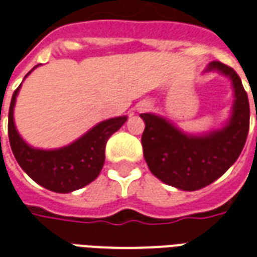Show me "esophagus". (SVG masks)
Returning <instances> with one entry per match:
<instances>
[{
    "label": "esophagus",
    "mask_w": 257,
    "mask_h": 257,
    "mask_svg": "<svg viewBox=\"0 0 257 257\" xmlns=\"http://www.w3.org/2000/svg\"><path fill=\"white\" fill-rule=\"evenodd\" d=\"M150 107H151V104L147 103V102H143V103L139 104V110L140 111H147V110H150Z\"/></svg>",
    "instance_id": "34e87169"
}]
</instances>
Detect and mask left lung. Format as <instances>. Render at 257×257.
<instances>
[{"instance_id":"left-lung-1","label":"left lung","mask_w":257,"mask_h":257,"mask_svg":"<svg viewBox=\"0 0 257 257\" xmlns=\"http://www.w3.org/2000/svg\"><path fill=\"white\" fill-rule=\"evenodd\" d=\"M216 70L231 80L234 104L226 126L195 136L177 129L155 114L144 113L142 144L144 159L154 176L181 191H197L225 174L240 157L249 131V102L240 76L230 66L212 61L206 72Z\"/></svg>"}]
</instances>
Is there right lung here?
Segmentation results:
<instances>
[{"label": "right lung", "mask_w": 257, "mask_h": 257, "mask_svg": "<svg viewBox=\"0 0 257 257\" xmlns=\"http://www.w3.org/2000/svg\"><path fill=\"white\" fill-rule=\"evenodd\" d=\"M32 70L28 72L26 77ZM19 90L20 87L13 92L9 106L8 135L12 153L20 167L37 184L57 193H69L94 181L103 167L107 140L125 123L126 117L122 115L102 121L65 147L39 150L28 146L15 126L13 107Z\"/></svg>", "instance_id": "add662e5"}]
</instances>
